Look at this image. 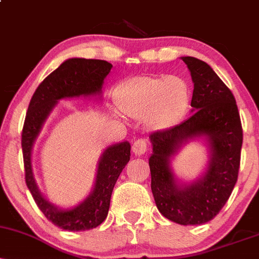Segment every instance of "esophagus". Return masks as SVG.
Here are the masks:
<instances>
[{
	"label": "esophagus",
	"instance_id": "esophagus-1",
	"mask_svg": "<svg viewBox=\"0 0 259 259\" xmlns=\"http://www.w3.org/2000/svg\"><path fill=\"white\" fill-rule=\"evenodd\" d=\"M147 151V141L145 139H138L133 144V152L136 156H142Z\"/></svg>",
	"mask_w": 259,
	"mask_h": 259
}]
</instances>
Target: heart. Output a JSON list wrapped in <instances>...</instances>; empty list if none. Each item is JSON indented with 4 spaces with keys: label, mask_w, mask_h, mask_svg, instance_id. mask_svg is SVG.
<instances>
[{
    "label": "heart",
    "mask_w": 259,
    "mask_h": 259,
    "mask_svg": "<svg viewBox=\"0 0 259 259\" xmlns=\"http://www.w3.org/2000/svg\"><path fill=\"white\" fill-rule=\"evenodd\" d=\"M114 101L120 112L142 119L152 130L173 126L184 117L190 103V89L180 76L140 75L115 89Z\"/></svg>",
    "instance_id": "obj_1"
}]
</instances>
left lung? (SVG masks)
<instances>
[{
    "mask_svg": "<svg viewBox=\"0 0 259 259\" xmlns=\"http://www.w3.org/2000/svg\"><path fill=\"white\" fill-rule=\"evenodd\" d=\"M194 81V114L179 125L150 135L151 189L157 208L169 221L201 225L221 212L233 192L241 160L242 125L233 92L206 62L183 57ZM198 136L210 140L211 159L206 175L191 186L178 187L168 158L181 143Z\"/></svg>",
    "mask_w": 259,
    "mask_h": 259,
    "instance_id": "1",
    "label": "left lung"
}]
</instances>
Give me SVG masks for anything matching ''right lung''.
<instances>
[{
  "label": "right lung",
  "mask_w": 259,
  "mask_h": 259,
  "mask_svg": "<svg viewBox=\"0 0 259 259\" xmlns=\"http://www.w3.org/2000/svg\"><path fill=\"white\" fill-rule=\"evenodd\" d=\"M112 64L101 59L72 58L62 63L37 86L29 103L22 132L25 183L44 215L56 227L69 231L94 229L107 218L113 187L121 170L130 160V144L113 145L107 148L97 169L96 185L86 201L73 209L61 210L41 196L31 170V148L45 119L58 100L101 91L103 79Z\"/></svg>",
  "instance_id": "1"
}]
</instances>
